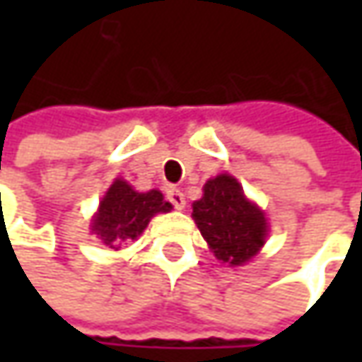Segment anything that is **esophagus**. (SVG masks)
<instances>
[{"label":"esophagus","instance_id":"1","mask_svg":"<svg viewBox=\"0 0 362 362\" xmlns=\"http://www.w3.org/2000/svg\"><path fill=\"white\" fill-rule=\"evenodd\" d=\"M167 199H169V203L173 205L175 209H183V207H185V195H183L179 189H169V191H167Z\"/></svg>","mask_w":362,"mask_h":362}]
</instances>
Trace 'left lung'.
Instances as JSON below:
<instances>
[{"label": "left lung", "instance_id": "left-lung-1", "mask_svg": "<svg viewBox=\"0 0 362 362\" xmlns=\"http://www.w3.org/2000/svg\"><path fill=\"white\" fill-rule=\"evenodd\" d=\"M193 219L214 256L230 266H243L262 250L268 219L252 203L235 177L221 173L203 185V197L193 203Z\"/></svg>", "mask_w": 362, "mask_h": 362}]
</instances>
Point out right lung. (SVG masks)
I'll use <instances>...</instances> for the list:
<instances>
[{
  "label": "right lung",
  "mask_w": 362,
  "mask_h": 362,
  "mask_svg": "<svg viewBox=\"0 0 362 362\" xmlns=\"http://www.w3.org/2000/svg\"><path fill=\"white\" fill-rule=\"evenodd\" d=\"M171 209L173 205L157 189L139 193L124 179H115L92 217L90 230L105 245L119 250L120 242L136 240L145 231L151 217Z\"/></svg>",
  "instance_id": "right-lung-1"
}]
</instances>
